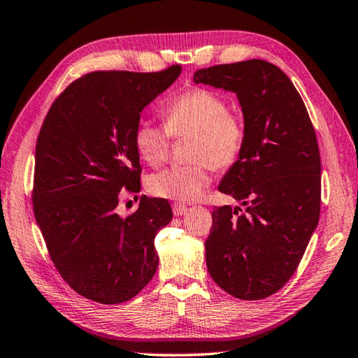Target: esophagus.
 Wrapping results in <instances>:
<instances>
[{
	"instance_id": "esophagus-1",
	"label": "esophagus",
	"mask_w": 358,
	"mask_h": 358,
	"mask_svg": "<svg viewBox=\"0 0 358 358\" xmlns=\"http://www.w3.org/2000/svg\"><path fill=\"white\" fill-rule=\"evenodd\" d=\"M172 211L175 215H183L187 211V206L183 205V203H173Z\"/></svg>"
}]
</instances>
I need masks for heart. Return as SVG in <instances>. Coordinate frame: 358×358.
Here are the masks:
<instances>
[{
    "label": "heart",
    "mask_w": 358,
    "mask_h": 358,
    "mask_svg": "<svg viewBox=\"0 0 358 358\" xmlns=\"http://www.w3.org/2000/svg\"><path fill=\"white\" fill-rule=\"evenodd\" d=\"M164 127L141 121L133 143L139 158L150 166L163 163L169 152V135L192 136L187 158L194 164L167 167L147 180L152 195L177 201H194L211 183L209 167L227 171L239 159L245 144L242 119L231 113L228 102L211 90L192 88L175 96L163 108Z\"/></svg>",
    "instance_id": "obj_1"
}]
</instances>
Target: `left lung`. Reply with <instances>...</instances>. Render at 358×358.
Instances as JSON below:
<instances>
[{
	"label": "left lung",
	"mask_w": 358,
	"mask_h": 358,
	"mask_svg": "<svg viewBox=\"0 0 358 358\" xmlns=\"http://www.w3.org/2000/svg\"><path fill=\"white\" fill-rule=\"evenodd\" d=\"M192 80L234 93L245 125L242 153L219 191L245 211L214 209L206 267L234 298L264 299L295 273L320 220L321 161L313 125L295 85L270 62L203 68Z\"/></svg>",
	"instance_id": "left-lung-1"
}]
</instances>
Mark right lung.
<instances>
[{"label":"right lung","instance_id":"right-lung-1","mask_svg":"<svg viewBox=\"0 0 358 358\" xmlns=\"http://www.w3.org/2000/svg\"><path fill=\"white\" fill-rule=\"evenodd\" d=\"M181 74L96 71L52 103L35 147L34 214L52 262L79 295L119 304L138 295L158 268L155 236L172 220L166 199L143 197L116 213L121 189L136 192L133 143L141 111Z\"/></svg>","mask_w":358,"mask_h":358}]
</instances>
